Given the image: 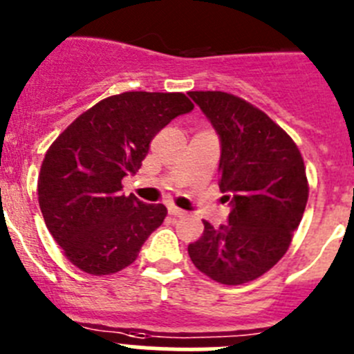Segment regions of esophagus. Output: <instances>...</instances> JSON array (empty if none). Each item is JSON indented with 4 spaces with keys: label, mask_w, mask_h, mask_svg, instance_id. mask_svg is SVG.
I'll return each instance as SVG.
<instances>
[{
    "label": "esophagus",
    "mask_w": 354,
    "mask_h": 354,
    "mask_svg": "<svg viewBox=\"0 0 354 354\" xmlns=\"http://www.w3.org/2000/svg\"><path fill=\"white\" fill-rule=\"evenodd\" d=\"M168 214H170V216H174V217H183L186 212H184L183 209H179V207L170 205V207H168Z\"/></svg>",
    "instance_id": "1"
}]
</instances>
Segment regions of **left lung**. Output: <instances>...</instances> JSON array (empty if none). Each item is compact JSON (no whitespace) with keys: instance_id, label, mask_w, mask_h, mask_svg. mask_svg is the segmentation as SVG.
<instances>
[{"instance_id":"left-lung-1","label":"left lung","mask_w":354,"mask_h":354,"mask_svg":"<svg viewBox=\"0 0 354 354\" xmlns=\"http://www.w3.org/2000/svg\"><path fill=\"white\" fill-rule=\"evenodd\" d=\"M189 96L221 137L219 187L233 209L219 228L203 221L187 252L216 283H249L286 254L302 221L309 198L304 158L293 138L245 100L223 91Z\"/></svg>"}]
</instances>
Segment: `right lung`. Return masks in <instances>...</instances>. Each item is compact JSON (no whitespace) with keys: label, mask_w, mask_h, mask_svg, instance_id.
Returning <instances> with one entry per match:
<instances>
[{"label":"right lung","mask_w":354,"mask_h":354,"mask_svg":"<svg viewBox=\"0 0 354 354\" xmlns=\"http://www.w3.org/2000/svg\"><path fill=\"white\" fill-rule=\"evenodd\" d=\"M193 106L183 93L128 91L80 113L52 142L38 175V203L48 232L77 268L115 274L161 226L167 207L124 196L122 177L137 174L156 133Z\"/></svg>","instance_id":"1"}]
</instances>
